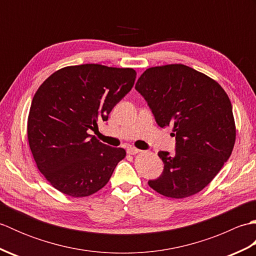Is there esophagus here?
<instances>
[{
    "label": "esophagus",
    "instance_id": "34e87169",
    "mask_svg": "<svg viewBox=\"0 0 256 256\" xmlns=\"http://www.w3.org/2000/svg\"><path fill=\"white\" fill-rule=\"evenodd\" d=\"M126 152H128V155H136V154L140 153V150H138V148H128L126 150Z\"/></svg>",
    "mask_w": 256,
    "mask_h": 256
}]
</instances>
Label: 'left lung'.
Segmentation results:
<instances>
[{"label":"left lung","mask_w":256,"mask_h":256,"mask_svg":"<svg viewBox=\"0 0 256 256\" xmlns=\"http://www.w3.org/2000/svg\"><path fill=\"white\" fill-rule=\"evenodd\" d=\"M136 89L160 128L172 126L176 153L160 150V178L150 180L155 192L182 199L201 192L229 160L236 130L231 101L216 80L182 64L150 67Z\"/></svg>","instance_id":"left-lung-1"}]
</instances>
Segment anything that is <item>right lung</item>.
I'll return each instance as SVG.
<instances>
[{
  "label": "right lung",
  "mask_w": 256,
  "mask_h": 256,
  "mask_svg": "<svg viewBox=\"0 0 256 256\" xmlns=\"http://www.w3.org/2000/svg\"><path fill=\"white\" fill-rule=\"evenodd\" d=\"M133 68L98 64L68 66L50 74L32 98L27 138L34 160L54 188L88 197L110 180L125 150L101 143L90 130L106 121L133 88Z\"/></svg>",
  "instance_id": "add662e5"
}]
</instances>
